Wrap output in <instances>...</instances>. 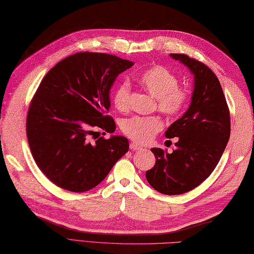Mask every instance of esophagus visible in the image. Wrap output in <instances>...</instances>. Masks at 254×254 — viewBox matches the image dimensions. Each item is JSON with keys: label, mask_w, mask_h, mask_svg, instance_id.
Listing matches in <instances>:
<instances>
[{"label": "esophagus", "mask_w": 254, "mask_h": 254, "mask_svg": "<svg viewBox=\"0 0 254 254\" xmlns=\"http://www.w3.org/2000/svg\"><path fill=\"white\" fill-rule=\"evenodd\" d=\"M130 148L132 149V150H139V149H142L143 147L141 146V145H139V144H137V143H131L130 144Z\"/></svg>", "instance_id": "esophagus-1"}]
</instances>
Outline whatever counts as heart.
I'll return each instance as SVG.
<instances>
[{
    "label": "heart",
    "instance_id": "1",
    "mask_svg": "<svg viewBox=\"0 0 254 254\" xmlns=\"http://www.w3.org/2000/svg\"><path fill=\"white\" fill-rule=\"evenodd\" d=\"M143 88L154 96L157 109L168 118H174L185 109L189 99L188 91L179 86V79L168 68L161 65L150 66L138 75ZM131 85L127 80L118 85L113 102L118 110L127 111L130 106ZM163 128V121L157 117L133 116L121 124V130L127 137L139 144L149 143Z\"/></svg>",
    "mask_w": 254,
    "mask_h": 254
}]
</instances>
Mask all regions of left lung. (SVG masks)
I'll return each instance as SVG.
<instances>
[{"label": "left lung", "instance_id": "left-lung-1", "mask_svg": "<svg viewBox=\"0 0 254 254\" xmlns=\"http://www.w3.org/2000/svg\"><path fill=\"white\" fill-rule=\"evenodd\" d=\"M194 74L191 105L166 131L179 137L171 154L152 148L156 164L146 179L156 191L178 195L207 179L222 157L230 136V113L216 75L204 63L181 53H171Z\"/></svg>", "mask_w": 254, "mask_h": 254}]
</instances>
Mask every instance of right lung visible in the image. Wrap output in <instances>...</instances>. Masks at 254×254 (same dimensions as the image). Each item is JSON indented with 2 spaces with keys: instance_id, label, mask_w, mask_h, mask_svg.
<instances>
[{
  "instance_id": "right-lung-1",
  "label": "right lung",
  "mask_w": 254,
  "mask_h": 254,
  "mask_svg": "<svg viewBox=\"0 0 254 254\" xmlns=\"http://www.w3.org/2000/svg\"><path fill=\"white\" fill-rule=\"evenodd\" d=\"M133 62L98 52H78L53 66L30 102L26 131L30 152L48 179L64 190L86 192L98 186L128 150L113 133L109 91ZM94 139L93 140L92 138Z\"/></svg>"
}]
</instances>
